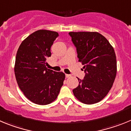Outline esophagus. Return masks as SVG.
Segmentation results:
<instances>
[{
	"label": "esophagus",
	"mask_w": 131,
	"mask_h": 131,
	"mask_svg": "<svg viewBox=\"0 0 131 131\" xmlns=\"http://www.w3.org/2000/svg\"><path fill=\"white\" fill-rule=\"evenodd\" d=\"M65 76H66V78H70V76H71V75H70V74H65Z\"/></svg>",
	"instance_id": "esophagus-1"
}]
</instances>
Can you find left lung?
<instances>
[{
    "label": "left lung",
    "instance_id": "8db88e82",
    "mask_svg": "<svg viewBox=\"0 0 131 131\" xmlns=\"http://www.w3.org/2000/svg\"><path fill=\"white\" fill-rule=\"evenodd\" d=\"M69 35L85 73L83 80L78 78L79 85L73 89V93L86 104L100 102L111 89L116 76L114 48L97 32H70Z\"/></svg>",
    "mask_w": 131,
    "mask_h": 131
}]
</instances>
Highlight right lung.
<instances>
[{
  "mask_svg": "<svg viewBox=\"0 0 131 131\" xmlns=\"http://www.w3.org/2000/svg\"><path fill=\"white\" fill-rule=\"evenodd\" d=\"M57 32L38 30L21 42L16 57L14 72L19 88L29 101L39 105L53 102L63 85L65 74L46 67Z\"/></svg>",
  "mask_w": 131,
  "mask_h": 131,
  "instance_id": "right-lung-1",
  "label": "right lung"
}]
</instances>
